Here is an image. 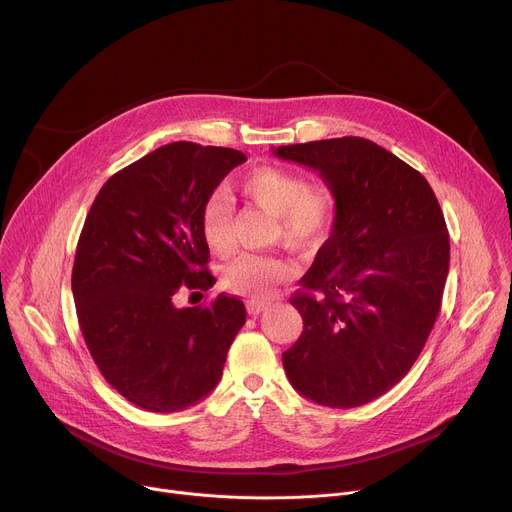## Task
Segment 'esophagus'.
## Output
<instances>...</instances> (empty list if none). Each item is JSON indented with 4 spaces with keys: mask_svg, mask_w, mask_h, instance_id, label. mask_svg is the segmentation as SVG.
<instances>
[{
    "mask_svg": "<svg viewBox=\"0 0 512 512\" xmlns=\"http://www.w3.org/2000/svg\"><path fill=\"white\" fill-rule=\"evenodd\" d=\"M265 308H267V304H265V302H247V312H249L251 316L261 314Z\"/></svg>",
    "mask_w": 512,
    "mask_h": 512,
    "instance_id": "1",
    "label": "esophagus"
}]
</instances>
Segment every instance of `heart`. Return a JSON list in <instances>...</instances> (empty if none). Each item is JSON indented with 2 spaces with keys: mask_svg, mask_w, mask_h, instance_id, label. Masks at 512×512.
<instances>
[{
  "mask_svg": "<svg viewBox=\"0 0 512 512\" xmlns=\"http://www.w3.org/2000/svg\"><path fill=\"white\" fill-rule=\"evenodd\" d=\"M241 192L257 206L277 216V239L294 251H316L332 233L338 198L326 182H306L302 174L277 166H257L241 182ZM200 233L214 253L231 243V210L225 196H210L200 210ZM289 275V265L277 257L241 253L221 269V283L233 294L263 298Z\"/></svg>",
  "mask_w": 512,
  "mask_h": 512,
  "instance_id": "heart-1",
  "label": "heart"
}]
</instances>
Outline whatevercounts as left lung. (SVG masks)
Returning <instances> with one entry per match:
<instances>
[{"mask_svg": "<svg viewBox=\"0 0 512 512\" xmlns=\"http://www.w3.org/2000/svg\"><path fill=\"white\" fill-rule=\"evenodd\" d=\"M338 198L328 241L291 296L304 320L283 369L300 395L350 409L413 367L442 308L450 269L444 212L427 180L364 137L279 145Z\"/></svg>", "mask_w": 512, "mask_h": 512, "instance_id": "obj_1", "label": "left lung"}]
</instances>
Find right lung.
Segmentation results:
<instances>
[{"label": "right lung", "mask_w": 512, "mask_h": 512, "mask_svg": "<svg viewBox=\"0 0 512 512\" xmlns=\"http://www.w3.org/2000/svg\"><path fill=\"white\" fill-rule=\"evenodd\" d=\"M247 156L174 141L113 174L79 237L72 296L87 348L107 383L154 413L186 409L221 381L247 320L239 298L176 308L174 296L208 289L200 210Z\"/></svg>", "instance_id": "right-lung-1"}]
</instances>
